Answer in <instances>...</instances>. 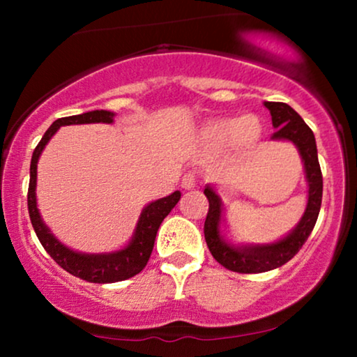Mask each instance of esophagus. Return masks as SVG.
Returning <instances> with one entry per match:
<instances>
[{
    "label": "esophagus",
    "mask_w": 357,
    "mask_h": 357,
    "mask_svg": "<svg viewBox=\"0 0 357 357\" xmlns=\"http://www.w3.org/2000/svg\"><path fill=\"white\" fill-rule=\"evenodd\" d=\"M181 186L184 188V190H192V188L196 186V174L195 173H186L183 176L181 179Z\"/></svg>",
    "instance_id": "obj_1"
}]
</instances>
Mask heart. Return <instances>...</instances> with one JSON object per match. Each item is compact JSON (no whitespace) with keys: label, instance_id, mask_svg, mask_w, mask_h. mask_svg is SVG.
<instances>
[{"label":"heart","instance_id":"b5f03b06","mask_svg":"<svg viewBox=\"0 0 357 357\" xmlns=\"http://www.w3.org/2000/svg\"><path fill=\"white\" fill-rule=\"evenodd\" d=\"M261 126L260 117L255 114H245L238 119L216 117L208 121L202 129V137L208 146L221 147L228 144L231 151L243 153L252 149L260 141Z\"/></svg>","mask_w":357,"mask_h":357}]
</instances>
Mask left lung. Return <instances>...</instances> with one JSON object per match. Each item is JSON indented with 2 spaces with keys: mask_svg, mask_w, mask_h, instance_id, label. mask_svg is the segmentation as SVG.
<instances>
[{
  "mask_svg": "<svg viewBox=\"0 0 357 357\" xmlns=\"http://www.w3.org/2000/svg\"><path fill=\"white\" fill-rule=\"evenodd\" d=\"M264 105L270 110L272 124L275 127L272 139L294 142L301 153L305 169V179L309 184V196H307L304 216L298 221L297 227L284 238L275 241V243L235 247V245L225 241L220 233V196L213 191V188H204V196L210 202L206 221H204V240H206L213 258L220 265L238 273L268 272V270L282 267L287 261L292 260L312 233L322 203V173L321 166H319L314 132L305 124L304 119L284 102H264Z\"/></svg>",
  "mask_w": 357,
  "mask_h": 357,
  "instance_id": "obj_1",
  "label": "left lung"
}]
</instances>
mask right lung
I'll use <instances>...</instances> for the list:
<instances>
[{
  "instance_id": "add662e5",
  "label": "right lung",
  "mask_w": 357,
  "mask_h": 357,
  "mask_svg": "<svg viewBox=\"0 0 357 357\" xmlns=\"http://www.w3.org/2000/svg\"><path fill=\"white\" fill-rule=\"evenodd\" d=\"M93 122H104V124H112L114 112L109 110H92V112L79 114V116L61 117L56 119L53 124L48 127L42 141L35 147L33 155H31L30 165V184H28V213H30L31 225L33 230L38 236L40 243L47 250L50 255L61 268L67 270L72 275L82 278V280L93 282V284H114V282L126 280L137 275L142 268L146 267L147 260H149L151 253H153L154 240L158 235L159 227H161L162 220L169 215V211L176 206V203L181 198V192L174 191L173 195L166 196V198L155 199L149 203L142 210L139 216L136 231H134L132 240L129 241L126 248L119 250L112 253H79L73 250L67 248L61 245L59 240L53 236L50 228L43 223L42 216H40L38 208H36V165L42 151L50 141L53 134L60 129L61 126H72V124H93Z\"/></svg>"
}]
</instances>
